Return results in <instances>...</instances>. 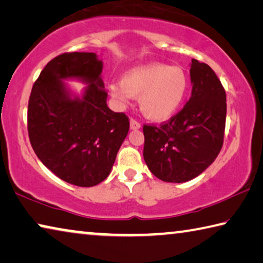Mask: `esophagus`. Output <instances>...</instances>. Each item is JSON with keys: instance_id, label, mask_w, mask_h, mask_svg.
<instances>
[{"instance_id": "obj_1", "label": "esophagus", "mask_w": 263, "mask_h": 263, "mask_svg": "<svg viewBox=\"0 0 263 263\" xmlns=\"http://www.w3.org/2000/svg\"><path fill=\"white\" fill-rule=\"evenodd\" d=\"M130 128L132 129H139V128H141V123L139 122V121H136V120H134V119H130Z\"/></svg>"}]
</instances>
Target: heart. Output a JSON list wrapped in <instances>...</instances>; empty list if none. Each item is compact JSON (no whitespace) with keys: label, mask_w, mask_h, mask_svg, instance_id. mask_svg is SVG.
Masks as SVG:
<instances>
[{"label":"heart","mask_w":263,"mask_h":263,"mask_svg":"<svg viewBox=\"0 0 263 263\" xmlns=\"http://www.w3.org/2000/svg\"><path fill=\"white\" fill-rule=\"evenodd\" d=\"M189 79L179 66L154 63L126 72L121 84L109 85L111 98L121 106L132 97L139 98L140 108L147 118L162 121L175 113L184 101Z\"/></svg>","instance_id":"obj_1"}]
</instances>
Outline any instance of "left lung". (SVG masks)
<instances>
[{
	"label": "left lung",
	"instance_id": "8db88e82",
	"mask_svg": "<svg viewBox=\"0 0 263 263\" xmlns=\"http://www.w3.org/2000/svg\"><path fill=\"white\" fill-rule=\"evenodd\" d=\"M191 98L160 126L143 124V157L154 176L184 183L200 175L220 153L226 124V92L208 64L192 59Z\"/></svg>",
	"mask_w": 263,
	"mask_h": 263
}]
</instances>
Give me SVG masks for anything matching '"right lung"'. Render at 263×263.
Returning a JSON list of instances; mask_svg holds the SVG:
<instances>
[{"label": "right lung", "mask_w": 263, "mask_h": 263, "mask_svg": "<svg viewBox=\"0 0 263 263\" xmlns=\"http://www.w3.org/2000/svg\"><path fill=\"white\" fill-rule=\"evenodd\" d=\"M102 62L93 52H66L50 60L34 81L28 105V133L34 154L60 179L89 187L110 174L129 130V119L107 106ZM89 86L71 98L63 79Z\"/></svg>", "instance_id": "add662e5"}]
</instances>
